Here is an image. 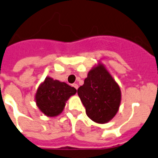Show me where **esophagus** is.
Instances as JSON below:
<instances>
[{
	"label": "esophagus",
	"instance_id": "1",
	"mask_svg": "<svg viewBox=\"0 0 158 158\" xmlns=\"http://www.w3.org/2000/svg\"><path fill=\"white\" fill-rule=\"evenodd\" d=\"M73 87H75V89H78V87H79V86H78V84H77V83H74V84H73Z\"/></svg>",
	"mask_w": 158,
	"mask_h": 158
}]
</instances>
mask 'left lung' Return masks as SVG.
Instances as JSON below:
<instances>
[{
    "mask_svg": "<svg viewBox=\"0 0 158 158\" xmlns=\"http://www.w3.org/2000/svg\"><path fill=\"white\" fill-rule=\"evenodd\" d=\"M78 95L86 108L87 116L98 124H106L117 113L121 91L102 63L92 67L78 89Z\"/></svg>",
    "mask_w": 158,
    "mask_h": 158,
    "instance_id": "obj_1",
    "label": "left lung"
}]
</instances>
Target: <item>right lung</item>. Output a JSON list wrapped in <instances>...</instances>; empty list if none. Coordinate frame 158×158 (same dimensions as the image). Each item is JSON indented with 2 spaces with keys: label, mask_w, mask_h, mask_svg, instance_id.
<instances>
[{
  "label": "right lung",
  "mask_w": 158,
  "mask_h": 158,
  "mask_svg": "<svg viewBox=\"0 0 158 158\" xmlns=\"http://www.w3.org/2000/svg\"><path fill=\"white\" fill-rule=\"evenodd\" d=\"M75 93V87L69 86L64 82L46 77L37 90L35 101L42 113L46 116L54 117L62 113L66 102Z\"/></svg>",
  "instance_id": "obj_1"
}]
</instances>
